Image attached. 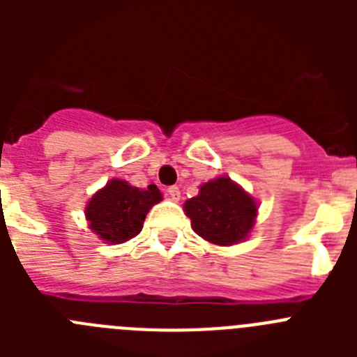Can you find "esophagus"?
<instances>
[{
	"label": "esophagus",
	"mask_w": 357,
	"mask_h": 357,
	"mask_svg": "<svg viewBox=\"0 0 357 357\" xmlns=\"http://www.w3.org/2000/svg\"><path fill=\"white\" fill-rule=\"evenodd\" d=\"M166 191H168V197L172 198L173 202H176V200H178V198H181V189L176 188V185H169V188L166 189Z\"/></svg>",
	"instance_id": "1"
}]
</instances>
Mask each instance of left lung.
Wrapping results in <instances>:
<instances>
[{"instance_id": "1", "label": "left lung", "mask_w": 357, "mask_h": 357, "mask_svg": "<svg viewBox=\"0 0 357 357\" xmlns=\"http://www.w3.org/2000/svg\"><path fill=\"white\" fill-rule=\"evenodd\" d=\"M184 211L198 236L225 247L247 238L257 206L238 184L220 176L202 185L198 197L185 200Z\"/></svg>"}]
</instances>
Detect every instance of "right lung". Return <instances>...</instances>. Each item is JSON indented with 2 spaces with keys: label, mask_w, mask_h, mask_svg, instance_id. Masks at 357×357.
<instances>
[{
  "label": "right lung",
  "mask_w": 357,
  "mask_h": 357,
  "mask_svg": "<svg viewBox=\"0 0 357 357\" xmlns=\"http://www.w3.org/2000/svg\"><path fill=\"white\" fill-rule=\"evenodd\" d=\"M160 200L157 185L139 189L114 178L91 198L85 216L93 232L103 241L118 245L139 234L146 213Z\"/></svg>",
  "instance_id": "right-lung-1"
}]
</instances>
